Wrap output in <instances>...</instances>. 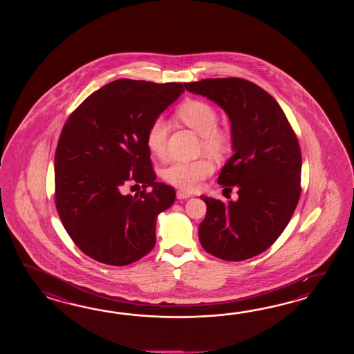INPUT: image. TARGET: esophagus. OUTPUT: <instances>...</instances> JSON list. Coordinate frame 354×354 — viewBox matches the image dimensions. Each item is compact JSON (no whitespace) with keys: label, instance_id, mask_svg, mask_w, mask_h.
Segmentation results:
<instances>
[{"label":"esophagus","instance_id":"esophagus-1","mask_svg":"<svg viewBox=\"0 0 354 354\" xmlns=\"http://www.w3.org/2000/svg\"><path fill=\"white\" fill-rule=\"evenodd\" d=\"M191 195L187 194V192H185V191H177V198L178 200H185V198H189Z\"/></svg>","mask_w":354,"mask_h":354}]
</instances>
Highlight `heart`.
<instances>
[{
    "mask_svg": "<svg viewBox=\"0 0 354 354\" xmlns=\"http://www.w3.org/2000/svg\"><path fill=\"white\" fill-rule=\"evenodd\" d=\"M176 116L188 128L192 129L203 138L201 149L214 158H221L230 148V134L218 129V115L216 110L200 100H189L177 109ZM169 125L163 119H156L148 128L145 142L147 147L156 157H165ZM214 166L209 159L200 158L189 162H172L165 168V180L176 187L185 191L198 189L203 180L210 176Z\"/></svg>",
    "mask_w": 354,
    "mask_h": 354,
    "instance_id": "b5f03b06",
    "label": "heart"
}]
</instances>
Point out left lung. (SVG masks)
Segmentation results:
<instances>
[{
    "mask_svg": "<svg viewBox=\"0 0 354 354\" xmlns=\"http://www.w3.org/2000/svg\"><path fill=\"white\" fill-rule=\"evenodd\" d=\"M210 100L232 124L233 156L218 174L238 200L200 196L206 216L198 226L203 248L224 261H244L270 248L285 230L300 198L301 151L277 101L241 78H206L183 83Z\"/></svg>",
    "mask_w": 354,
    "mask_h": 354,
    "instance_id": "left-lung-1",
    "label": "left lung"
}]
</instances>
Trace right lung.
<instances>
[{"instance_id":"1","label":"right lung","mask_w":354,"mask_h":354,"mask_svg":"<svg viewBox=\"0 0 354 354\" xmlns=\"http://www.w3.org/2000/svg\"><path fill=\"white\" fill-rule=\"evenodd\" d=\"M183 91L182 83L116 80L86 98L62 129L55 205L68 235L92 259L127 266L154 247L157 218L176 191L156 180L145 136ZM130 181L152 191L124 196Z\"/></svg>"}]
</instances>
